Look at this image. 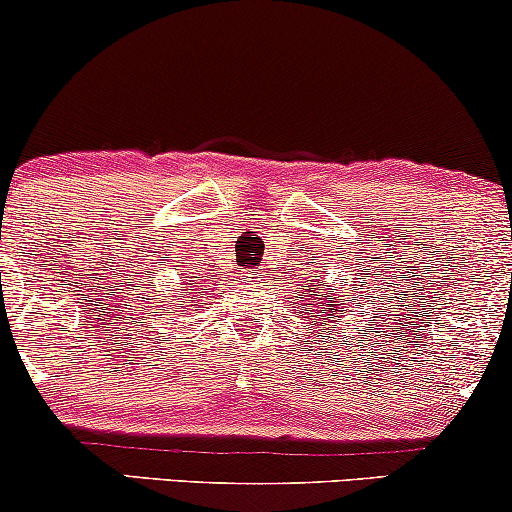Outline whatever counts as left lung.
Instances as JSON below:
<instances>
[{
    "label": "left lung",
    "mask_w": 512,
    "mask_h": 512,
    "mask_svg": "<svg viewBox=\"0 0 512 512\" xmlns=\"http://www.w3.org/2000/svg\"><path fill=\"white\" fill-rule=\"evenodd\" d=\"M317 293H320V296L322 298H327V293L325 291H322V284L320 286H317V291L315 293H310V296H317ZM322 298H320V301H322ZM339 301H344V298H339ZM339 301H327V310H330V313L334 315V317H339V313H337V308H334V305H337ZM308 305H315V301H310ZM310 315H313V310H310ZM315 317V315H313ZM322 320H327V317H322ZM322 325H325V322H322Z\"/></svg>",
    "instance_id": "left-lung-1"
}]
</instances>
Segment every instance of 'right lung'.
I'll return each mask as SVG.
<instances>
[{
	"label": "right lung",
	"mask_w": 512,
	"mask_h": 512,
	"mask_svg": "<svg viewBox=\"0 0 512 512\" xmlns=\"http://www.w3.org/2000/svg\"><path fill=\"white\" fill-rule=\"evenodd\" d=\"M182 291H190L192 293V291H195V286H190V289H182ZM202 296H204V293H202ZM180 305H182V301H180Z\"/></svg>",
	"instance_id": "add662e5"
}]
</instances>
